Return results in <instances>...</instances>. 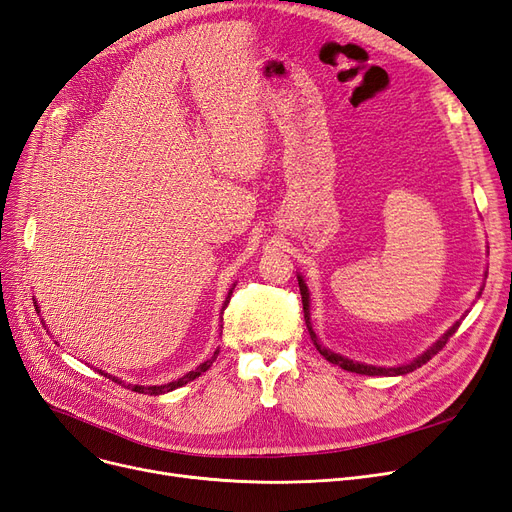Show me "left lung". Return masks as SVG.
<instances>
[{
	"label": "left lung",
	"mask_w": 512,
	"mask_h": 512,
	"mask_svg": "<svg viewBox=\"0 0 512 512\" xmlns=\"http://www.w3.org/2000/svg\"><path fill=\"white\" fill-rule=\"evenodd\" d=\"M298 285H300V296H302V309H304V321H306V327H309V334H311V340H313V344L317 346V351L330 361V363H334V365H340L342 370H346V372H355V374H365V376H403V374H410V372H414L416 367H422L428 359H431L433 355H437L443 346L447 344V340L452 338L454 334H456V330L460 327V321H456L452 327H449V330L433 344V346H428V349L420 355V357H416L412 363H405V365H399V367H376V365H365V363H359V361H353V359H346V357H342V355H338V353H332L330 349H325V346L319 342V338H317V334L313 332V325H311V313H309V306H311V302H309V288H306V283H304V279L298 275ZM481 294V292H479Z\"/></svg>",
	"instance_id": "1"
}]
</instances>
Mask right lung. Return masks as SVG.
Masks as SVG:
<instances>
[{"instance_id":"add662e5","label":"right lung","mask_w":512,"mask_h":512,"mask_svg":"<svg viewBox=\"0 0 512 512\" xmlns=\"http://www.w3.org/2000/svg\"><path fill=\"white\" fill-rule=\"evenodd\" d=\"M231 296H233V288H231V292H229V296H227V300H224V306L222 309H227V304H229V300H231ZM218 349L214 351V355L208 359V361H203L197 370H193V372H189V374H185L182 378H178V380H174V382H168V384H161V386H142V384H126L124 382V386H128V388H132L134 393H149V395H161V393H170V391H174V388H178V386H185L187 382H191V380H195V378H199L203 372H208L210 367H212V363L216 361V357H218ZM98 374H102V376H109V374H105L102 370H98ZM109 378H113L115 382H119L121 384V380H117L115 376H109Z\"/></svg>"}]
</instances>
